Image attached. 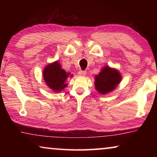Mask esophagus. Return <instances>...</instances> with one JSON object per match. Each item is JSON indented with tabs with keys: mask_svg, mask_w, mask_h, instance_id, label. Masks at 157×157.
Returning <instances> with one entry per match:
<instances>
[{
	"mask_svg": "<svg viewBox=\"0 0 157 157\" xmlns=\"http://www.w3.org/2000/svg\"><path fill=\"white\" fill-rule=\"evenodd\" d=\"M78 75L79 76H81V77L85 76V75H86V71L79 70V72H78Z\"/></svg>",
	"mask_w": 157,
	"mask_h": 157,
	"instance_id": "esophagus-1",
	"label": "esophagus"
}]
</instances>
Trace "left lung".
Instances as JSON below:
<instances>
[{
	"label": "left lung",
	"mask_w": 157,
	"mask_h": 157,
	"mask_svg": "<svg viewBox=\"0 0 157 157\" xmlns=\"http://www.w3.org/2000/svg\"><path fill=\"white\" fill-rule=\"evenodd\" d=\"M95 79V89L100 94H105L116 89L121 80V75L115 69L106 66Z\"/></svg>",
	"instance_id": "1"
}]
</instances>
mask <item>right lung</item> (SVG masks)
Wrapping results in <instances>:
<instances>
[{"label":"right lung","mask_w":157,"mask_h":157,"mask_svg":"<svg viewBox=\"0 0 157 157\" xmlns=\"http://www.w3.org/2000/svg\"><path fill=\"white\" fill-rule=\"evenodd\" d=\"M43 75L46 83L53 91L59 92L66 86L64 83L68 73L62 69L58 62L48 65L44 69Z\"/></svg>","instance_id":"add662e5"}]
</instances>
